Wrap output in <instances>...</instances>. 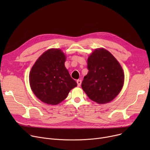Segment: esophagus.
<instances>
[{
  "label": "esophagus",
  "instance_id": "obj_1",
  "mask_svg": "<svg viewBox=\"0 0 150 150\" xmlns=\"http://www.w3.org/2000/svg\"><path fill=\"white\" fill-rule=\"evenodd\" d=\"M76 83H77L78 86H81V80H78L76 81Z\"/></svg>",
  "mask_w": 150,
  "mask_h": 150
}]
</instances>
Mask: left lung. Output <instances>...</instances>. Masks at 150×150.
<instances>
[{
	"mask_svg": "<svg viewBox=\"0 0 150 150\" xmlns=\"http://www.w3.org/2000/svg\"><path fill=\"white\" fill-rule=\"evenodd\" d=\"M89 72L81 87L88 97L98 104L111 101L121 91L125 75L120 63L107 50H94L88 59Z\"/></svg>",
	"mask_w": 150,
	"mask_h": 150,
	"instance_id": "8db88e82",
	"label": "left lung"
}]
</instances>
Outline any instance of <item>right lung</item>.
Returning <instances> with one entry per match:
<instances>
[{"mask_svg": "<svg viewBox=\"0 0 150 150\" xmlns=\"http://www.w3.org/2000/svg\"><path fill=\"white\" fill-rule=\"evenodd\" d=\"M66 57L61 50L51 49L39 57L29 75L31 90L41 101L57 105L77 86L64 66Z\"/></svg>", "mask_w": 150, "mask_h": 150, "instance_id": "1", "label": "right lung"}]
</instances>
